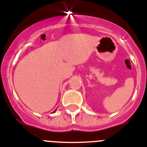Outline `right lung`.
Segmentation results:
<instances>
[{
    "label": "right lung",
    "mask_w": 147,
    "mask_h": 147,
    "mask_svg": "<svg viewBox=\"0 0 147 147\" xmlns=\"http://www.w3.org/2000/svg\"><path fill=\"white\" fill-rule=\"evenodd\" d=\"M55 111H56V110H54V113H55Z\"/></svg>",
    "instance_id": "right-lung-1"
}]
</instances>
